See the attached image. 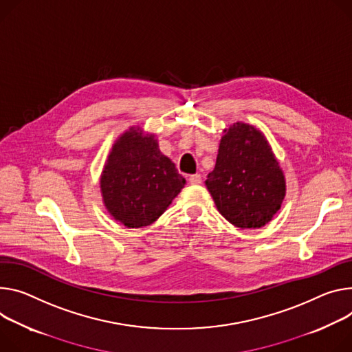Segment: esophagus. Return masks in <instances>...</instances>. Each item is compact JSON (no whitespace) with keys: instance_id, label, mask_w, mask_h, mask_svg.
<instances>
[{"instance_id":"34e87169","label":"esophagus","mask_w":352,"mask_h":352,"mask_svg":"<svg viewBox=\"0 0 352 352\" xmlns=\"http://www.w3.org/2000/svg\"><path fill=\"white\" fill-rule=\"evenodd\" d=\"M189 182L192 184V185H199V184H202V177H201V174L189 175Z\"/></svg>"}]
</instances>
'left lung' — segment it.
Wrapping results in <instances>:
<instances>
[{"label": "left lung", "mask_w": 352, "mask_h": 352, "mask_svg": "<svg viewBox=\"0 0 352 352\" xmlns=\"http://www.w3.org/2000/svg\"><path fill=\"white\" fill-rule=\"evenodd\" d=\"M225 132L206 188L220 214L232 225L261 228L283 201L282 170L264 136L252 126L236 123Z\"/></svg>", "instance_id": "8db88e82"}]
</instances>
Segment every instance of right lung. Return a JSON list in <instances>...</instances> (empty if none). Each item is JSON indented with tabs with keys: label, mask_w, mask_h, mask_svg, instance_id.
Segmentation results:
<instances>
[{
	"label": "right lung",
	"mask_w": 352,
	"mask_h": 352,
	"mask_svg": "<svg viewBox=\"0 0 352 352\" xmlns=\"http://www.w3.org/2000/svg\"><path fill=\"white\" fill-rule=\"evenodd\" d=\"M184 185L185 178L160 153L154 136L133 129L115 143L101 178L105 206L126 228L151 225Z\"/></svg>",
	"instance_id": "1"
}]
</instances>
